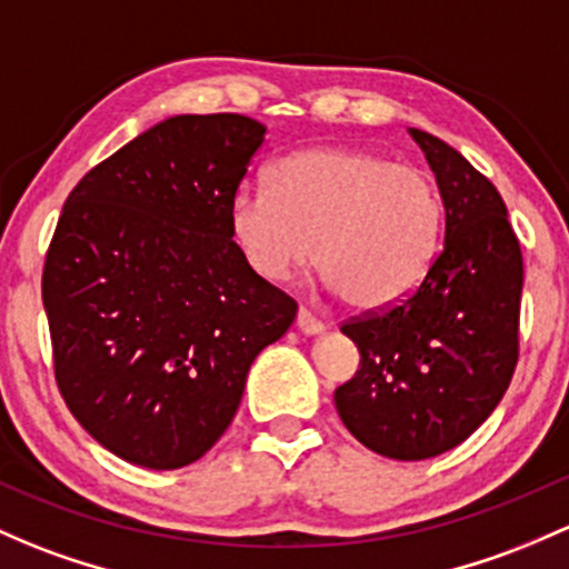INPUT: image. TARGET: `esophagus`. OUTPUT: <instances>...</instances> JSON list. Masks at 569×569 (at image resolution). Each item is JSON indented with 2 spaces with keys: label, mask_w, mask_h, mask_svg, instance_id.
Here are the masks:
<instances>
[{
  "label": "esophagus",
  "mask_w": 569,
  "mask_h": 569,
  "mask_svg": "<svg viewBox=\"0 0 569 569\" xmlns=\"http://www.w3.org/2000/svg\"><path fill=\"white\" fill-rule=\"evenodd\" d=\"M297 330L302 335H321L325 332V325H321L313 313H308V310L302 308L300 313H297Z\"/></svg>",
  "instance_id": "esophagus-1"
}]
</instances>
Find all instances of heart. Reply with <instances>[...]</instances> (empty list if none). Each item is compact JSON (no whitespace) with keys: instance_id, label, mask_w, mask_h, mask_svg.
<instances>
[{"instance_id":"heart-1","label":"heart","mask_w":569,"mask_h":569,"mask_svg":"<svg viewBox=\"0 0 569 569\" xmlns=\"http://www.w3.org/2000/svg\"><path fill=\"white\" fill-rule=\"evenodd\" d=\"M269 188L242 184L229 234L259 278L283 283L313 261L332 295L360 313L406 302L439 250L433 179L370 149L313 147L269 169Z\"/></svg>"}]
</instances>
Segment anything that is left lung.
I'll list each match as a JSON object with an SVG mask.
<instances>
[{
    "mask_svg": "<svg viewBox=\"0 0 569 569\" xmlns=\"http://www.w3.org/2000/svg\"><path fill=\"white\" fill-rule=\"evenodd\" d=\"M409 133L439 184L445 242L409 300L340 327L360 370L335 390V406L368 450L426 460L469 439L510 387L523 259L490 179L450 143Z\"/></svg>",
    "mask_w": 569,
    "mask_h": 569,
    "instance_id": "obj_1",
    "label": "left lung"
}]
</instances>
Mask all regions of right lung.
I'll use <instances>...</instances> for the list:
<instances>
[{
  "instance_id": "right-lung-1",
  "label": "right lung",
  "mask_w": 569,
  "mask_h": 569,
  "mask_svg": "<svg viewBox=\"0 0 569 569\" xmlns=\"http://www.w3.org/2000/svg\"><path fill=\"white\" fill-rule=\"evenodd\" d=\"M264 133L242 113L169 117L94 166L59 214L43 267L53 373L81 428L128 463L204 456L295 321L297 302L229 234Z\"/></svg>"
}]
</instances>
